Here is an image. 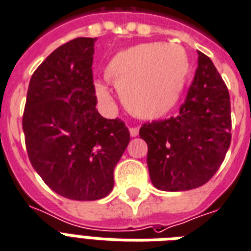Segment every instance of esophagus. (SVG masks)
I'll list each match as a JSON object with an SVG mask.
<instances>
[{
	"mask_svg": "<svg viewBox=\"0 0 251 251\" xmlns=\"http://www.w3.org/2000/svg\"><path fill=\"white\" fill-rule=\"evenodd\" d=\"M129 133L132 137H136L138 135V127H131L129 128Z\"/></svg>",
	"mask_w": 251,
	"mask_h": 251,
	"instance_id": "1",
	"label": "esophagus"
}]
</instances>
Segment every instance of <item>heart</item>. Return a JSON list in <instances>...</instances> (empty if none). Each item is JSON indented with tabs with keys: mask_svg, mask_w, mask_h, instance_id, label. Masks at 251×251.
Returning <instances> with one entry per match:
<instances>
[{
	"mask_svg": "<svg viewBox=\"0 0 251 251\" xmlns=\"http://www.w3.org/2000/svg\"><path fill=\"white\" fill-rule=\"evenodd\" d=\"M190 72L188 54L177 45L146 43L120 50L106 66L124 105L142 119H158L179 102ZM98 97L110 101L103 84L96 85Z\"/></svg>",
	"mask_w": 251,
	"mask_h": 251,
	"instance_id": "1",
	"label": "heart"
}]
</instances>
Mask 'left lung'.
I'll list each match as a JSON object with an SVG mask.
<instances>
[{
  "label": "left lung",
  "instance_id": "1",
  "mask_svg": "<svg viewBox=\"0 0 251 251\" xmlns=\"http://www.w3.org/2000/svg\"><path fill=\"white\" fill-rule=\"evenodd\" d=\"M230 100L227 85L207 55L198 66L179 115L142 124L153 185L166 192L190 190L215 175L230 145Z\"/></svg>",
  "mask_w": 251,
  "mask_h": 251
}]
</instances>
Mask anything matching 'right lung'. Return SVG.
<instances>
[{"mask_svg":"<svg viewBox=\"0 0 251 251\" xmlns=\"http://www.w3.org/2000/svg\"><path fill=\"white\" fill-rule=\"evenodd\" d=\"M94 41L77 37L46 58L32 75L23 113L31 164L50 189L76 201L113 190L114 168L129 142L124 122L96 109Z\"/></svg>","mask_w":251,"mask_h":251,"instance_id":"1","label":"right lung"}]
</instances>
